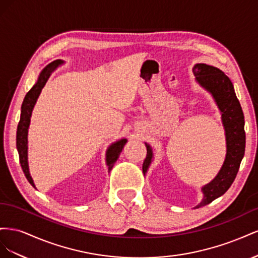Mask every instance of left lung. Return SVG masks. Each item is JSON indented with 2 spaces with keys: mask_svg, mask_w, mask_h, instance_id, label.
Segmentation results:
<instances>
[{
  "mask_svg": "<svg viewBox=\"0 0 258 258\" xmlns=\"http://www.w3.org/2000/svg\"><path fill=\"white\" fill-rule=\"evenodd\" d=\"M192 72L201 87L213 96L215 102L222 113V121L226 136V158L223 166L212 182L202 187L204 198L196 207L200 208L211 204L228 190L235 181L242 158L245 151L244 116L239 100L233 89L229 77L223 71L212 66L197 63ZM146 158L143 162V172L150 167L153 159V150L150 144L145 143Z\"/></svg>",
  "mask_w": 258,
  "mask_h": 258,
  "instance_id": "1",
  "label": "left lung"
}]
</instances>
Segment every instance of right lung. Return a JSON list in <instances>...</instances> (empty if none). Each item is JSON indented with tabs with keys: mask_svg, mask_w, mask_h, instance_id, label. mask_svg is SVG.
<instances>
[{
	"mask_svg": "<svg viewBox=\"0 0 258 258\" xmlns=\"http://www.w3.org/2000/svg\"><path fill=\"white\" fill-rule=\"evenodd\" d=\"M61 63H62L61 60H54L47 67L44 68L40 76H38V80H37L36 84L29 90V92L26 95L25 100H23L22 105H21L20 120H19L18 127H17L16 145H17V151L19 154V161H20L23 173H25L29 183L33 187H35V185L33 183L32 177H31V175H30L29 165H28V129H29V124H30L31 114H32V110L36 103V100H37L38 96H40V93L45 86L46 82L48 81L51 73ZM126 142H127L126 139H121V140H119V141L113 143L110 147L107 148L106 165L108 168V172L112 170L117 158L119 157V155L122 151L124 144H126Z\"/></svg>",
	"mask_w": 258,
	"mask_h": 258,
	"instance_id": "right-lung-1",
	"label": "right lung"
}]
</instances>
